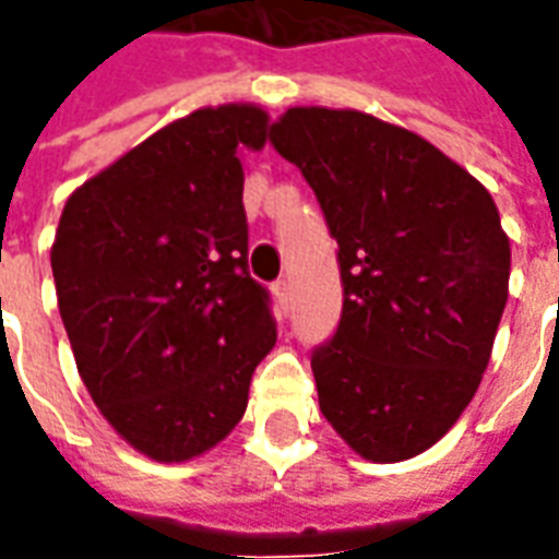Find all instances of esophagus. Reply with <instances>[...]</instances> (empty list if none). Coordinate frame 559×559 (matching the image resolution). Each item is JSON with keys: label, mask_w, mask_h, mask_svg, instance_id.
I'll use <instances>...</instances> for the list:
<instances>
[{"label": "esophagus", "mask_w": 559, "mask_h": 559, "mask_svg": "<svg viewBox=\"0 0 559 559\" xmlns=\"http://www.w3.org/2000/svg\"><path fill=\"white\" fill-rule=\"evenodd\" d=\"M272 296H275V302H278L281 311L287 314V308H290V281H275V284H272Z\"/></svg>", "instance_id": "obj_1"}]
</instances>
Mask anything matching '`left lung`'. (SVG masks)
<instances>
[{"label": "left lung", "mask_w": 559, "mask_h": 559, "mask_svg": "<svg viewBox=\"0 0 559 559\" xmlns=\"http://www.w3.org/2000/svg\"><path fill=\"white\" fill-rule=\"evenodd\" d=\"M272 146L293 160L338 242L344 311L311 368L356 455H421L464 413L509 299L512 248L488 188L407 128L290 107Z\"/></svg>", "instance_id": "left-lung-1"}]
</instances>
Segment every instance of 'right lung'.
I'll return each instance as SVG.
<instances>
[{"instance_id": "obj_1", "label": "right lung", "mask_w": 559, "mask_h": 559, "mask_svg": "<svg viewBox=\"0 0 559 559\" xmlns=\"http://www.w3.org/2000/svg\"><path fill=\"white\" fill-rule=\"evenodd\" d=\"M266 138L257 104L200 107L86 179L59 218L50 266L80 380L160 464L203 455L239 425L275 347L242 206V152Z\"/></svg>"}]
</instances>
